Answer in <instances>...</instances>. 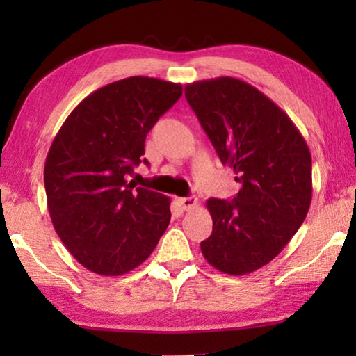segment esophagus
<instances>
[{"label":"esophagus","mask_w":356,"mask_h":356,"mask_svg":"<svg viewBox=\"0 0 356 356\" xmlns=\"http://www.w3.org/2000/svg\"><path fill=\"white\" fill-rule=\"evenodd\" d=\"M176 202L179 204V207L182 209V210H191L193 207H196V204H197V197H196V196L176 197Z\"/></svg>","instance_id":"34e87169"}]
</instances>
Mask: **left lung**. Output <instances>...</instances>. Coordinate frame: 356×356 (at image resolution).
<instances>
[{
    "label": "left lung",
    "mask_w": 356,
    "mask_h": 356,
    "mask_svg": "<svg viewBox=\"0 0 356 356\" xmlns=\"http://www.w3.org/2000/svg\"><path fill=\"white\" fill-rule=\"evenodd\" d=\"M185 97L242 185L232 201L206 202L213 231L201 251L222 273H251L280 254L308 215L309 147L278 105L237 78L186 84Z\"/></svg>",
    "instance_id": "8db88e82"
}]
</instances>
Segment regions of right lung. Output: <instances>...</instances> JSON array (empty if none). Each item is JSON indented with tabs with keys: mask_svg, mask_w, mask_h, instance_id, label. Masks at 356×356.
I'll return each instance as SVG.
<instances>
[{
	"mask_svg": "<svg viewBox=\"0 0 356 356\" xmlns=\"http://www.w3.org/2000/svg\"><path fill=\"white\" fill-rule=\"evenodd\" d=\"M182 84L130 76L89 94L65 119L44 170L53 226L83 267L119 276L141 265L171 220L170 197L129 176L149 165L144 141Z\"/></svg>",
	"mask_w": 356,
	"mask_h": 356,
	"instance_id": "obj_1",
	"label": "right lung"
}]
</instances>
